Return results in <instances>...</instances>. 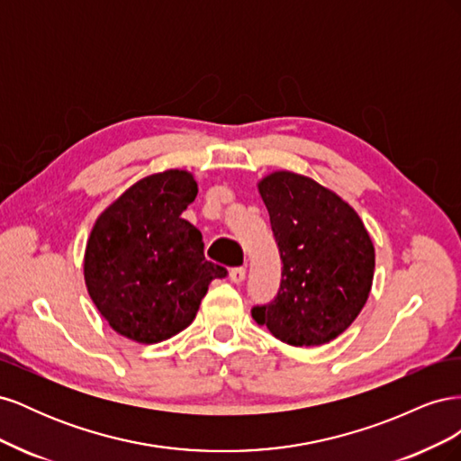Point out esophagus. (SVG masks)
<instances>
[{"mask_svg":"<svg viewBox=\"0 0 461 461\" xmlns=\"http://www.w3.org/2000/svg\"><path fill=\"white\" fill-rule=\"evenodd\" d=\"M229 278H230V281H232L234 285H240V283H244V278H246V269H244V267H234V269H230Z\"/></svg>","mask_w":461,"mask_h":461,"instance_id":"obj_1","label":"esophagus"}]
</instances>
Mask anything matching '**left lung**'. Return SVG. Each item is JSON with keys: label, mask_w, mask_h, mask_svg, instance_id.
<instances>
[{"label": "left lung", "mask_w": 461, "mask_h": 461, "mask_svg": "<svg viewBox=\"0 0 461 461\" xmlns=\"http://www.w3.org/2000/svg\"><path fill=\"white\" fill-rule=\"evenodd\" d=\"M283 259L281 288L252 317L290 346L334 340L364 310L375 248L354 207L313 178L275 171L258 183Z\"/></svg>", "instance_id": "8db88e82"}]
</instances>
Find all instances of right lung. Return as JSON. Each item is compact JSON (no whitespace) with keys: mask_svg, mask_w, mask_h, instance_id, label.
Returning a JSON list of instances; mask_svg holds the SVG:
<instances>
[{"mask_svg":"<svg viewBox=\"0 0 461 461\" xmlns=\"http://www.w3.org/2000/svg\"><path fill=\"white\" fill-rule=\"evenodd\" d=\"M192 173L169 169L138 180L95 219L85 252V281L109 327L156 344L185 330L213 278L202 232L180 217L196 200Z\"/></svg>","mask_w":461,"mask_h":461,"instance_id":"add662e5","label":"right lung"}]
</instances>
